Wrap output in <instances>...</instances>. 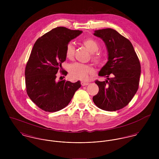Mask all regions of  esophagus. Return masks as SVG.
I'll list each match as a JSON object with an SVG mask.
<instances>
[{"label":"esophagus","mask_w":159,"mask_h":159,"mask_svg":"<svg viewBox=\"0 0 159 159\" xmlns=\"http://www.w3.org/2000/svg\"><path fill=\"white\" fill-rule=\"evenodd\" d=\"M81 85H82L83 86H87V85H88L89 83L88 82H84V81H81Z\"/></svg>","instance_id":"obj_1"}]
</instances>
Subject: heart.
<instances>
[{
  "mask_svg": "<svg viewBox=\"0 0 159 159\" xmlns=\"http://www.w3.org/2000/svg\"><path fill=\"white\" fill-rule=\"evenodd\" d=\"M83 43L88 50L93 53L92 54V59L95 63L99 64L102 61V56L98 52L99 49V45L98 43L92 39H85L83 40ZM75 52L74 46L69 43L66 46V55L68 59H72ZM94 73V69L89 65L76 62L70 66L69 75L71 79L86 80L89 76Z\"/></svg>",
  "mask_w": 159,
  "mask_h": 159,
  "instance_id": "heart-1",
  "label": "heart"
}]
</instances>
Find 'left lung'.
Here are the masks:
<instances>
[{"label":"left lung","instance_id":"obj_1","mask_svg":"<svg viewBox=\"0 0 159 159\" xmlns=\"http://www.w3.org/2000/svg\"><path fill=\"white\" fill-rule=\"evenodd\" d=\"M93 35L104 42L108 62L98 73L107 80L95 82L99 91L93 102L102 110L117 111L127 105L138 91L140 63L131 42L116 30L103 29L95 30Z\"/></svg>","mask_w":159,"mask_h":159}]
</instances>
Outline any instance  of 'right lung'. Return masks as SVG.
Instances as JSON below:
<instances>
[{"instance_id": "right-lung-1", "label": "right lung", "mask_w": 159, "mask_h": 159, "mask_svg": "<svg viewBox=\"0 0 159 159\" xmlns=\"http://www.w3.org/2000/svg\"><path fill=\"white\" fill-rule=\"evenodd\" d=\"M82 32L57 27L39 38L33 46L25 70L26 91L31 100L45 111L64 108L81 87L80 81L73 83L56 78L66 59V46ZM62 73L67 75V72Z\"/></svg>"}]
</instances>
